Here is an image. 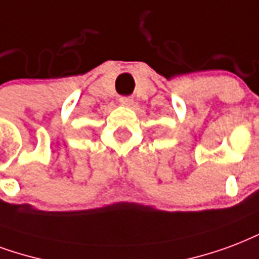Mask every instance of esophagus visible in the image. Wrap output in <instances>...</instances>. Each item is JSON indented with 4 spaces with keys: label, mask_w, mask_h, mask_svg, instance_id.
<instances>
[{
    "label": "esophagus",
    "mask_w": 259,
    "mask_h": 259,
    "mask_svg": "<svg viewBox=\"0 0 259 259\" xmlns=\"http://www.w3.org/2000/svg\"><path fill=\"white\" fill-rule=\"evenodd\" d=\"M119 103L123 106H132L133 104V98L132 96H121L119 98Z\"/></svg>",
    "instance_id": "34e87169"
}]
</instances>
